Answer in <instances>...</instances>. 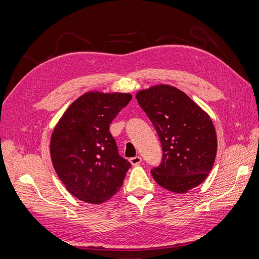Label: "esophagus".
<instances>
[{
    "label": "esophagus",
    "mask_w": 259,
    "mask_h": 259,
    "mask_svg": "<svg viewBox=\"0 0 259 259\" xmlns=\"http://www.w3.org/2000/svg\"><path fill=\"white\" fill-rule=\"evenodd\" d=\"M130 162L132 165H138V164L142 162V158H140L139 155H136V156H134V158H131Z\"/></svg>",
    "instance_id": "1"
}]
</instances>
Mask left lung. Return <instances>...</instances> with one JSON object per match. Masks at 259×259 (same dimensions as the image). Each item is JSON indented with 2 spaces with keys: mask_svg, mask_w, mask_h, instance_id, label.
I'll use <instances>...</instances> for the list:
<instances>
[{
  "mask_svg": "<svg viewBox=\"0 0 259 259\" xmlns=\"http://www.w3.org/2000/svg\"><path fill=\"white\" fill-rule=\"evenodd\" d=\"M136 98L162 146L161 164L151 169L155 182L176 193L199 186L213 168L217 152L209 115L184 92L165 84L140 91Z\"/></svg>",
  "mask_w": 259,
  "mask_h": 259,
  "instance_id": "obj_1",
  "label": "left lung"
}]
</instances>
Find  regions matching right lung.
I'll return each instance as SVG.
<instances>
[{"instance_id": "add662e5", "label": "right lung", "mask_w": 259, "mask_h": 259, "mask_svg": "<svg viewBox=\"0 0 259 259\" xmlns=\"http://www.w3.org/2000/svg\"><path fill=\"white\" fill-rule=\"evenodd\" d=\"M132 100L122 93H86L61 116L51 138L55 170L68 191L99 204L120 189L131 163L120 156L110 123Z\"/></svg>"}]
</instances>
